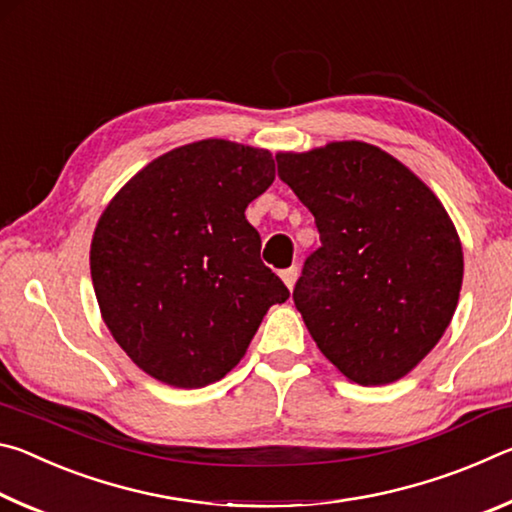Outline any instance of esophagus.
Instances as JSON below:
<instances>
[{"instance_id": "1", "label": "esophagus", "mask_w": 512, "mask_h": 512, "mask_svg": "<svg viewBox=\"0 0 512 512\" xmlns=\"http://www.w3.org/2000/svg\"><path fill=\"white\" fill-rule=\"evenodd\" d=\"M298 273H300V268H298V266H289V268H284V271L280 273V275H282V280H284V284H287L289 289H293V284H296V280H298Z\"/></svg>"}]
</instances>
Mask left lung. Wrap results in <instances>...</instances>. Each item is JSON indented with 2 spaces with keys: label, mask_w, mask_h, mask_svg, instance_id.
I'll list each match as a JSON object with an SVG mask.
<instances>
[{
  "label": "left lung",
  "mask_w": 512,
  "mask_h": 512,
  "mask_svg": "<svg viewBox=\"0 0 512 512\" xmlns=\"http://www.w3.org/2000/svg\"><path fill=\"white\" fill-rule=\"evenodd\" d=\"M275 160L320 235L293 289L309 334L361 386L404 377L445 334L461 293L463 250L445 207L366 142Z\"/></svg>",
  "instance_id": "obj_1"
}]
</instances>
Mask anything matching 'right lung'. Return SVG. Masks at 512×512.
Instances as JSON below:
<instances>
[{
    "label": "right lung",
    "mask_w": 512,
    "mask_h": 512,
    "mask_svg": "<svg viewBox=\"0 0 512 512\" xmlns=\"http://www.w3.org/2000/svg\"><path fill=\"white\" fill-rule=\"evenodd\" d=\"M273 180L268 151L203 140L153 160L101 214L90 248L101 316L151 377L223 379L268 307L289 298L244 214Z\"/></svg>",
    "instance_id": "1"
}]
</instances>
